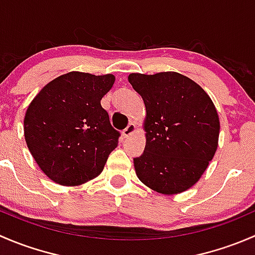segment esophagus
<instances>
[{
    "label": "esophagus",
    "mask_w": 255,
    "mask_h": 255,
    "mask_svg": "<svg viewBox=\"0 0 255 255\" xmlns=\"http://www.w3.org/2000/svg\"><path fill=\"white\" fill-rule=\"evenodd\" d=\"M135 129H137V127H135L134 123H129V125H128V127L126 128V129L123 130V132H122L123 138H128V137H130V135H132L133 133L135 132Z\"/></svg>",
    "instance_id": "obj_1"
}]
</instances>
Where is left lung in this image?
I'll use <instances>...</instances> for the list:
<instances>
[{
	"label": "left lung",
	"instance_id": "left-lung-1",
	"mask_svg": "<svg viewBox=\"0 0 255 255\" xmlns=\"http://www.w3.org/2000/svg\"><path fill=\"white\" fill-rule=\"evenodd\" d=\"M145 106V148L134 161L145 186L175 195L194 186L215 156L220 118L208 94L175 71L128 76Z\"/></svg>",
	"mask_w": 255,
	"mask_h": 255
}]
</instances>
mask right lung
Wrapping results in <instances>:
<instances>
[{
  "label": "right lung",
  "mask_w": 255,
  "mask_h": 255,
  "mask_svg": "<svg viewBox=\"0 0 255 255\" xmlns=\"http://www.w3.org/2000/svg\"><path fill=\"white\" fill-rule=\"evenodd\" d=\"M115 75L70 71L45 85L24 116V138L40 170L63 186H79L102 173L117 146L101 99Z\"/></svg>",
  "instance_id": "add662e5"
}]
</instances>
